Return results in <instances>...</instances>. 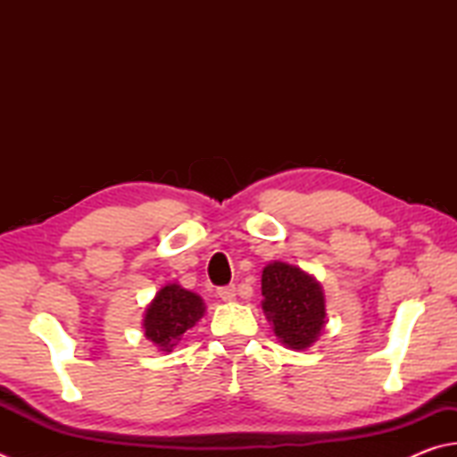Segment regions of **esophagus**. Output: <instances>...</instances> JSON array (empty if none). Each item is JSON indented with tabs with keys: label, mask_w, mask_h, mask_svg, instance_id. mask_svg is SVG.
Segmentation results:
<instances>
[{
	"label": "esophagus",
	"mask_w": 457,
	"mask_h": 457,
	"mask_svg": "<svg viewBox=\"0 0 457 457\" xmlns=\"http://www.w3.org/2000/svg\"><path fill=\"white\" fill-rule=\"evenodd\" d=\"M217 295H219V298L225 300V303H232V300L237 298V287H235V284H228V287H220L217 290Z\"/></svg>",
	"instance_id": "1"
}]
</instances>
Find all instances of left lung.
<instances>
[{
    "instance_id": "obj_1",
    "label": "left lung",
    "mask_w": 457,
    "mask_h": 457,
    "mask_svg": "<svg viewBox=\"0 0 457 457\" xmlns=\"http://www.w3.org/2000/svg\"><path fill=\"white\" fill-rule=\"evenodd\" d=\"M262 308L288 348L304 350L324 326V295L318 282L296 266L272 262L262 270Z\"/></svg>"
}]
</instances>
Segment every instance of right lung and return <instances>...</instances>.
<instances>
[{"mask_svg":"<svg viewBox=\"0 0 457 457\" xmlns=\"http://www.w3.org/2000/svg\"><path fill=\"white\" fill-rule=\"evenodd\" d=\"M204 314V304L195 292L180 288L179 284H167L161 288L145 312V336L162 352H170Z\"/></svg>","mask_w":457,"mask_h":457,"instance_id":"right-lung-1","label":"right lung"}]
</instances>
